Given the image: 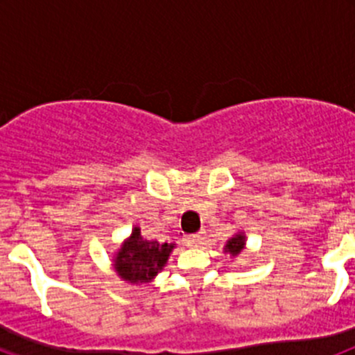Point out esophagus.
I'll use <instances>...</instances> for the list:
<instances>
[{
  "label": "esophagus",
  "mask_w": 355,
  "mask_h": 355,
  "mask_svg": "<svg viewBox=\"0 0 355 355\" xmlns=\"http://www.w3.org/2000/svg\"><path fill=\"white\" fill-rule=\"evenodd\" d=\"M202 241H205V233H197L192 234V236H187L184 243H187L188 247H199Z\"/></svg>",
  "instance_id": "1"
}]
</instances>
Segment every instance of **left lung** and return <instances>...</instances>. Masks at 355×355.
Instances as JSON below:
<instances>
[{
  "mask_svg": "<svg viewBox=\"0 0 355 355\" xmlns=\"http://www.w3.org/2000/svg\"><path fill=\"white\" fill-rule=\"evenodd\" d=\"M245 243H247L245 233H241V231H238V233H234L233 236H231L227 241H225L224 254H229L231 258H236L238 254H240L241 250L245 249Z\"/></svg>",
  "mask_w": 355,
  "mask_h": 355,
  "instance_id": "1",
  "label": "left lung"
}]
</instances>
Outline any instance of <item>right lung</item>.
Instances as JSON below:
<instances>
[{
  "label": "right lung",
  "instance_id": "obj_1",
  "mask_svg": "<svg viewBox=\"0 0 355 355\" xmlns=\"http://www.w3.org/2000/svg\"><path fill=\"white\" fill-rule=\"evenodd\" d=\"M174 247L175 243L146 240L140 234L139 225H135L112 259L115 274L133 286L153 283V279L167 265Z\"/></svg>",
  "mask_w": 355,
  "mask_h": 355
}]
</instances>
